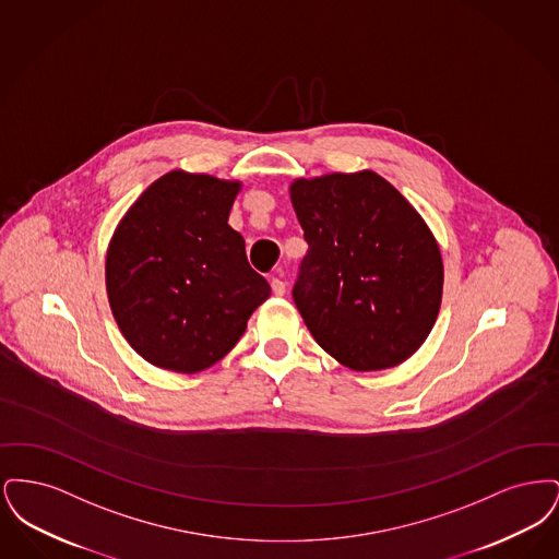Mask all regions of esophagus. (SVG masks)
I'll use <instances>...</instances> for the list:
<instances>
[{
  "label": "esophagus",
  "instance_id": "esophagus-1",
  "mask_svg": "<svg viewBox=\"0 0 559 559\" xmlns=\"http://www.w3.org/2000/svg\"><path fill=\"white\" fill-rule=\"evenodd\" d=\"M270 285H272V293L278 295V297L285 295V292H287V285H285V281H281V278H272Z\"/></svg>",
  "mask_w": 559,
  "mask_h": 559
}]
</instances>
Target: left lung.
I'll list each match as a JSON object with an SVG mask.
<instances>
[{
  "label": "left lung",
  "mask_w": 559,
  "mask_h": 559,
  "mask_svg": "<svg viewBox=\"0 0 559 559\" xmlns=\"http://www.w3.org/2000/svg\"><path fill=\"white\" fill-rule=\"evenodd\" d=\"M289 190L308 242L293 299L312 337L354 371L404 362L442 301V255L424 217L369 169Z\"/></svg>",
  "instance_id": "8db88e82"
}]
</instances>
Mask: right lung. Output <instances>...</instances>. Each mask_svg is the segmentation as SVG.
Returning <instances> with one entry per match:
<instances>
[{
	"label": "right lung",
	"instance_id": "right-lung-1",
	"mask_svg": "<svg viewBox=\"0 0 559 559\" xmlns=\"http://www.w3.org/2000/svg\"><path fill=\"white\" fill-rule=\"evenodd\" d=\"M240 182L169 171L119 222L107 251V293L128 344L151 365H215L270 295L228 226Z\"/></svg>",
	"mask_w": 559,
	"mask_h": 559
}]
</instances>
